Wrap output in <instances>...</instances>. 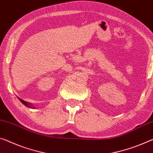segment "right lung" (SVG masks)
Segmentation results:
<instances>
[{
	"instance_id": "1",
	"label": "right lung",
	"mask_w": 153,
	"mask_h": 153,
	"mask_svg": "<svg viewBox=\"0 0 153 153\" xmlns=\"http://www.w3.org/2000/svg\"><path fill=\"white\" fill-rule=\"evenodd\" d=\"M20 100L21 102L24 104V105H25L26 106H27V107H30V108H31V105H30V104L29 103L26 102V101H24V100H22V99H20Z\"/></svg>"
}]
</instances>
